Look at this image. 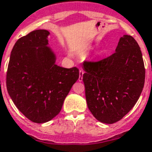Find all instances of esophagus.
<instances>
[{"label":"esophagus","instance_id":"1","mask_svg":"<svg viewBox=\"0 0 152 152\" xmlns=\"http://www.w3.org/2000/svg\"><path fill=\"white\" fill-rule=\"evenodd\" d=\"M84 73H85V71H84V70L81 69V70H80V71H79V78H78V81H82L83 75H84Z\"/></svg>","mask_w":152,"mask_h":152}]
</instances>
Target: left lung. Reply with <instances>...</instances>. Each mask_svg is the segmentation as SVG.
Masks as SVG:
<instances>
[{"instance_id": "left-lung-1", "label": "left lung", "mask_w": 152, "mask_h": 152, "mask_svg": "<svg viewBox=\"0 0 152 152\" xmlns=\"http://www.w3.org/2000/svg\"><path fill=\"white\" fill-rule=\"evenodd\" d=\"M82 67L85 97L92 115L105 124L120 121L138 102L145 84V64L137 41L124 35L111 56L85 61Z\"/></svg>"}]
</instances>
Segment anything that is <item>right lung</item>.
I'll return each mask as SVG.
<instances>
[{
    "label": "right lung",
    "mask_w": 152,
    "mask_h": 152,
    "mask_svg": "<svg viewBox=\"0 0 152 152\" xmlns=\"http://www.w3.org/2000/svg\"><path fill=\"white\" fill-rule=\"evenodd\" d=\"M48 34L47 30H35L18 39L6 76L7 92L14 104L27 118L39 124L58 115L79 77L77 67L55 64L54 53L47 47Z\"/></svg>",
    "instance_id": "obj_1"
}]
</instances>
